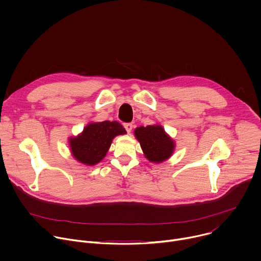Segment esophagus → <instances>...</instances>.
I'll return each mask as SVG.
<instances>
[{
	"label": "esophagus",
	"instance_id": "34e87169",
	"mask_svg": "<svg viewBox=\"0 0 261 261\" xmlns=\"http://www.w3.org/2000/svg\"><path fill=\"white\" fill-rule=\"evenodd\" d=\"M124 127H125V129H126V131L128 132V133H130L131 131H132V128H133V125L132 124H130V123H126V124H124Z\"/></svg>",
	"mask_w": 261,
	"mask_h": 261
}]
</instances>
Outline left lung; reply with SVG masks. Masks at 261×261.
Returning <instances> with one entry per match:
<instances>
[{
	"instance_id": "8db88e82",
	"label": "left lung",
	"mask_w": 261,
	"mask_h": 261,
	"mask_svg": "<svg viewBox=\"0 0 261 261\" xmlns=\"http://www.w3.org/2000/svg\"><path fill=\"white\" fill-rule=\"evenodd\" d=\"M134 135L140 143L145 158L151 162L161 163L167 160L174 151V141L161 125L138 127L134 130Z\"/></svg>"
}]
</instances>
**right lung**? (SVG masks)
<instances>
[{
	"label": "right lung",
	"instance_id": "right-lung-1",
	"mask_svg": "<svg viewBox=\"0 0 261 261\" xmlns=\"http://www.w3.org/2000/svg\"><path fill=\"white\" fill-rule=\"evenodd\" d=\"M126 133L125 128L117 121L90 123L79 136L69 139L70 150L79 162L95 165L105 157L113 139Z\"/></svg>",
	"mask_w": 261,
	"mask_h": 261
}]
</instances>
